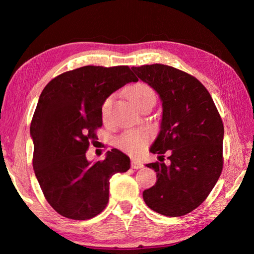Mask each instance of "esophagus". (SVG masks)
<instances>
[{
	"label": "esophagus",
	"mask_w": 254,
	"mask_h": 254,
	"mask_svg": "<svg viewBox=\"0 0 254 254\" xmlns=\"http://www.w3.org/2000/svg\"><path fill=\"white\" fill-rule=\"evenodd\" d=\"M131 167L133 169H141L143 167V163L139 161V160H135V159H133L131 161Z\"/></svg>",
	"instance_id": "obj_1"
}]
</instances>
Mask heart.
<instances>
[{
    "mask_svg": "<svg viewBox=\"0 0 254 254\" xmlns=\"http://www.w3.org/2000/svg\"><path fill=\"white\" fill-rule=\"evenodd\" d=\"M127 97L131 103L137 109H140L142 105L145 104H154L157 101V95L154 89L151 86L145 83H136L131 86L127 91ZM112 103H113V97L110 96L104 101L101 109V114L103 121H107L111 113ZM147 135L142 134L140 132L128 131L120 135L117 140L118 147L130 154H136L142 151L147 145Z\"/></svg>",
    "mask_w": 254,
    "mask_h": 254,
    "instance_id": "b5f03b06",
    "label": "heart"
}]
</instances>
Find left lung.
Instances as JSON below:
<instances>
[{"instance_id": "obj_1", "label": "left lung", "mask_w": 254, "mask_h": 254, "mask_svg": "<svg viewBox=\"0 0 254 254\" xmlns=\"http://www.w3.org/2000/svg\"><path fill=\"white\" fill-rule=\"evenodd\" d=\"M162 102L160 132L150 152L170 165H145L157 173V183L143 191L148 207L165 216H183L207 198L223 169V127L207 89L194 76L171 66L153 64L132 67Z\"/></svg>"}]
</instances>
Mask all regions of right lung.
I'll list each match as a JSON object with an SVG mask.
<instances>
[{"label":"right lung","instance_id":"right-lung-1","mask_svg":"<svg viewBox=\"0 0 254 254\" xmlns=\"http://www.w3.org/2000/svg\"><path fill=\"white\" fill-rule=\"evenodd\" d=\"M131 81L137 78L127 66H84L55 77L42 91L30 126L32 165L47 201L62 216H96L109 203L112 176L130 169V158L118 149L94 163L86 151L103 124V103Z\"/></svg>","mask_w":254,"mask_h":254}]
</instances>
